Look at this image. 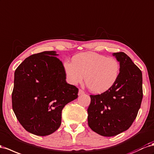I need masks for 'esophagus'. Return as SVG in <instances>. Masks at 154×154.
Here are the masks:
<instances>
[{"mask_svg":"<svg viewBox=\"0 0 154 154\" xmlns=\"http://www.w3.org/2000/svg\"><path fill=\"white\" fill-rule=\"evenodd\" d=\"M85 94V92L83 90H82V89H80L79 90V91H78V95H81V94Z\"/></svg>","mask_w":154,"mask_h":154,"instance_id":"1","label":"esophagus"}]
</instances>
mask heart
Instances as JSON below:
<instances>
[{
  "label": "heart",
  "mask_w": 154,
  "mask_h": 154,
  "mask_svg": "<svg viewBox=\"0 0 154 154\" xmlns=\"http://www.w3.org/2000/svg\"><path fill=\"white\" fill-rule=\"evenodd\" d=\"M119 62L113 57H106L95 52L79 54L71 62H65L64 69L69 82L72 85L85 84L91 91L102 93L109 89L117 81Z\"/></svg>",
  "instance_id": "b5f03b06"
}]
</instances>
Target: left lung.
<instances>
[{
    "mask_svg": "<svg viewBox=\"0 0 154 154\" xmlns=\"http://www.w3.org/2000/svg\"><path fill=\"white\" fill-rule=\"evenodd\" d=\"M120 63L117 81L100 94L90 95L88 125L98 134L112 137L134 122L143 99L142 72L124 52L113 53Z\"/></svg>",
    "mask_w": 154,
    "mask_h": 154,
    "instance_id": "1",
    "label": "left lung"
}]
</instances>
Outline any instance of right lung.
<instances>
[{
	"instance_id": "obj_1",
	"label": "right lung",
	"mask_w": 154,
	"mask_h": 154,
	"mask_svg": "<svg viewBox=\"0 0 154 154\" xmlns=\"http://www.w3.org/2000/svg\"><path fill=\"white\" fill-rule=\"evenodd\" d=\"M55 51H45L26 58L16 69L12 108L25 130L39 136L60 128L61 111L78 98V89L66 82L62 62Z\"/></svg>"
}]
</instances>
